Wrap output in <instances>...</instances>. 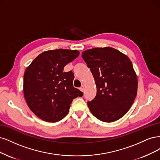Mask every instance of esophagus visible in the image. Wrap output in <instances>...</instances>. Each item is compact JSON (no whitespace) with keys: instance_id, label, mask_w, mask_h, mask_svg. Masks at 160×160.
I'll list each match as a JSON object with an SVG mask.
<instances>
[{"instance_id":"esophagus-1","label":"esophagus","mask_w":160,"mask_h":160,"mask_svg":"<svg viewBox=\"0 0 160 160\" xmlns=\"http://www.w3.org/2000/svg\"><path fill=\"white\" fill-rule=\"evenodd\" d=\"M84 89H85L84 85H82V86L80 87V90L82 92H84Z\"/></svg>"}]
</instances>
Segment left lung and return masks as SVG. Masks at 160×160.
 Instances as JSON below:
<instances>
[{"label":"left lung","mask_w":160,"mask_h":160,"mask_svg":"<svg viewBox=\"0 0 160 160\" xmlns=\"http://www.w3.org/2000/svg\"><path fill=\"white\" fill-rule=\"evenodd\" d=\"M97 88L88 102L92 114L104 122L120 119L130 110L138 91V78L128 56L114 48H94L82 54Z\"/></svg>","instance_id":"obj_1"}]
</instances>
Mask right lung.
<instances>
[{
    "mask_svg": "<svg viewBox=\"0 0 160 160\" xmlns=\"http://www.w3.org/2000/svg\"><path fill=\"white\" fill-rule=\"evenodd\" d=\"M79 54L77 50L44 51L26 69L24 96L30 110L41 120L60 121L68 113L73 99L83 95L73 86L72 72H63L64 66Z\"/></svg>",
    "mask_w": 160,
    "mask_h": 160,
    "instance_id": "obj_1",
    "label": "right lung"
}]
</instances>
